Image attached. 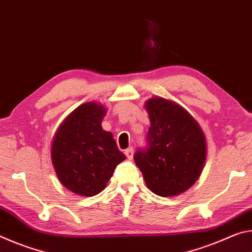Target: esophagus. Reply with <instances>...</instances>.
I'll return each instance as SVG.
<instances>
[{
	"label": "esophagus",
	"mask_w": 252,
	"mask_h": 252,
	"mask_svg": "<svg viewBox=\"0 0 252 252\" xmlns=\"http://www.w3.org/2000/svg\"><path fill=\"white\" fill-rule=\"evenodd\" d=\"M125 153H126V158L127 159H132V158H133V148H129V149H126V150L125 151Z\"/></svg>",
	"instance_id": "34e87169"
}]
</instances>
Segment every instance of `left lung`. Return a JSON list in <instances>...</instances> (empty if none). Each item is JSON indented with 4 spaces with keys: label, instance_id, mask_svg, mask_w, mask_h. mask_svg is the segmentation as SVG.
<instances>
[{
    "label": "left lung",
    "instance_id": "left-lung-1",
    "mask_svg": "<svg viewBox=\"0 0 252 252\" xmlns=\"http://www.w3.org/2000/svg\"><path fill=\"white\" fill-rule=\"evenodd\" d=\"M150 118L148 147L134 155L136 167L153 193L173 197L194 185L207 158L206 136L193 117L163 97L146 102Z\"/></svg>",
    "mask_w": 252,
    "mask_h": 252
}]
</instances>
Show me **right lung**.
I'll return each mask as SVG.
<instances>
[{"mask_svg": "<svg viewBox=\"0 0 252 252\" xmlns=\"http://www.w3.org/2000/svg\"><path fill=\"white\" fill-rule=\"evenodd\" d=\"M105 113L104 106L95 102L81 104L53 138L51 158L60 182L83 197L100 193L126 159L112 133L102 129Z\"/></svg>", "mask_w": 252, "mask_h": 252, "instance_id": "obj_1", "label": "right lung"}]
</instances>
